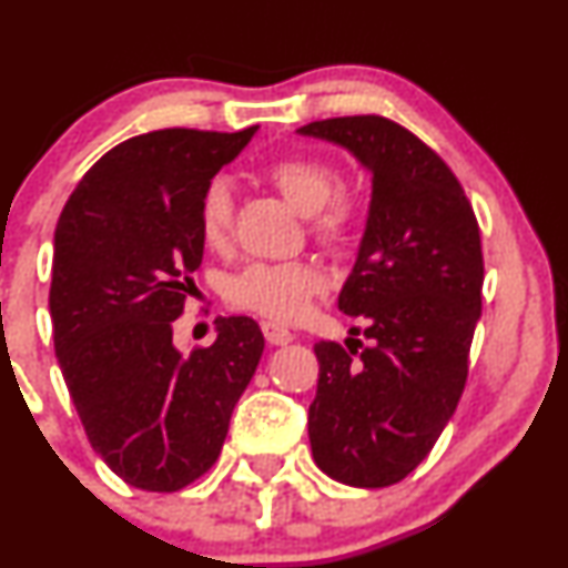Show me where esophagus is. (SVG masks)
I'll list each match as a JSON object with an SVG mask.
<instances>
[{"instance_id": "obj_1", "label": "esophagus", "mask_w": 568, "mask_h": 568, "mask_svg": "<svg viewBox=\"0 0 568 568\" xmlns=\"http://www.w3.org/2000/svg\"><path fill=\"white\" fill-rule=\"evenodd\" d=\"M262 331H264L266 342L275 344V347H283V344H291V342H293L291 331L283 328V325L272 323V321H264V323H262Z\"/></svg>"}]
</instances>
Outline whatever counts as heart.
I'll return each instance as SVG.
<instances>
[{"instance_id": "b5f03b06", "label": "heart", "mask_w": 568, "mask_h": 568, "mask_svg": "<svg viewBox=\"0 0 568 568\" xmlns=\"http://www.w3.org/2000/svg\"><path fill=\"white\" fill-rule=\"evenodd\" d=\"M270 184L298 207L310 213V234L325 251L344 253L357 240L363 224L361 197L349 189L338 186L342 175L331 160L321 154L293 152L264 168ZM234 224V207L230 186L213 181L200 200V240L211 251H224L230 245ZM325 288L323 272L304 258L293 262H253L237 272L226 285V302L234 310L253 312L272 323H293L302 317L312 296Z\"/></svg>"}]
</instances>
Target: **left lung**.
<instances>
[{"instance_id":"1","label":"left lung","mask_w":568,"mask_h":568,"mask_svg":"<svg viewBox=\"0 0 568 568\" xmlns=\"http://www.w3.org/2000/svg\"><path fill=\"white\" fill-rule=\"evenodd\" d=\"M298 133L342 143L374 173L366 234L338 296L368 344H315L312 456L338 484L393 486L433 452L465 393L484 288L478 219L440 154L387 116H331Z\"/></svg>"}]
</instances>
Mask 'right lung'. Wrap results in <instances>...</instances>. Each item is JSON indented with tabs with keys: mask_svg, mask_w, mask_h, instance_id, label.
I'll list each match as a JSON object with an SVG mask.
<instances>
[{
	"mask_svg": "<svg viewBox=\"0 0 568 568\" xmlns=\"http://www.w3.org/2000/svg\"><path fill=\"white\" fill-rule=\"evenodd\" d=\"M253 133L133 135L82 175L58 219L50 315L61 374L90 446L141 491H179L216 465L262 361L251 317L216 321L211 347H173L202 262V192Z\"/></svg>",
	"mask_w": 568,
	"mask_h": 568,
	"instance_id": "right-lung-1",
	"label": "right lung"
}]
</instances>
